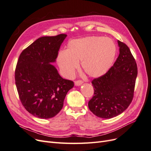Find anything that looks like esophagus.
<instances>
[{
	"label": "esophagus",
	"instance_id": "obj_1",
	"mask_svg": "<svg viewBox=\"0 0 151 151\" xmlns=\"http://www.w3.org/2000/svg\"><path fill=\"white\" fill-rule=\"evenodd\" d=\"M83 83V82L81 80H77V81H75V85L76 86H80Z\"/></svg>",
	"mask_w": 151,
	"mask_h": 151
}]
</instances>
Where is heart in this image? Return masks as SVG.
Listing matches in <instances>:
<instances>
[{"mask_svg":"<svg viewBox=\"0 0 151 151\" xmlns=\"http://www.w3.org/2000/svg\"><path fill=\"white\" fill-rule=\"evenodd\" d=\"M116 53V45L111 39L90 36L70 41L66 51L58 53L57 60L63 74L67 77L74 75L79 62L89 76L99 77L110 68Z\"/></svg>","mask_w":151,"mask_h":151,"instance_id":"heart-1","label":"heart"}]
</instances>
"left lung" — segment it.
Returning a JSON list of instances; mask_svg holds the SVG:
<instances>
[{
  "label": "left lung",
  "instance_id": "1",
  "mask_svg": "<svg viewBox=\"0 0 151 151\" xmlns=\"http://www.w3.org/2000/svg\"><path fill=\"white\" fill-rule=\"evenodd\" d=\"M118 44L120 54L113 65L91 82L94 92L88 106L96 116L102 118L122 113L134 98L137 66L127 45L119 40Z\"/></svg>",
  "mask_w": 151,
  "mask_h": 151
}]
</instances>
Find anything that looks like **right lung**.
Listing matches in <instances>:
<instances>
[{"label": "right lung", "instance_id": "1", "mask_svg": "<svg viewBox=\"0 0 151 151\" xmlns=\"http://www.w3.org/2000/svg\"><path fill=\"white\" fill-rule=\"evenodd\" d=\"M65 34L43 36L20 54L15 70V82L22 104L31 115L52 118L62 109L74 82L63 79L50 63L55 62Z\"/></svg>", "mask_w": 151, "mask_h": 151}]
</instances>
